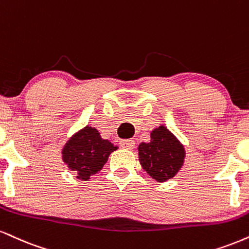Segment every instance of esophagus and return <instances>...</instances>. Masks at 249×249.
Wrapping results in <instances>:
<instances>
[{
    "instance_id": "1",
    "label": "esophagus",
    "mask_w": 249,
    "mask_h": 249,
    "mask_svg": "<svg viewBox=\"0 0 249 249\" xmlns=\"http://www.w3.org/2000/svg\"><path fill=\"white\" fill-rule=\"evenodd\" d=\"M134 140L132 139H126V140H122L121 142V146L125 149H133L134 148Z\"/></svg>"
}]
</instances>
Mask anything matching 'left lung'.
Listing matches in <instances>:
<instances>
[{
    "mask_svg": "<svg viewBox=\"0 0 249 249\" xmlns=\"http://www.w3.org/2000/svg\"><path fill=\"white\" fill-rule=\"evenodd\" d=\"M138 152L142 169L157 182L173 178L184 163V146L164 125L154 128L151 142H140Z\"/></svg>",
    "mask_w": 249,
    "mask_h": 249,
    "instance_id": "left-lung-1",
    "label": "left lung"
}]
</instances>
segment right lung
Here are the masks:
<instances>
[{"mask_svg":"<svg viewBox=\"0 0 249 249\" xmlns=\"http://www.w3.org/2000/svg\"><path fill=\"white\" fill-rule=\"evenodd\" d=\"M118 148L101 137L97 128L87 125L70 138L62 148V161L71 170L77 173L76 178L88 181L103 168L107 158Z\"/></svg>","mask_w":249,"mask_h":249,"instance_id":"obj_1","label":"right lung"}]
</instances>
